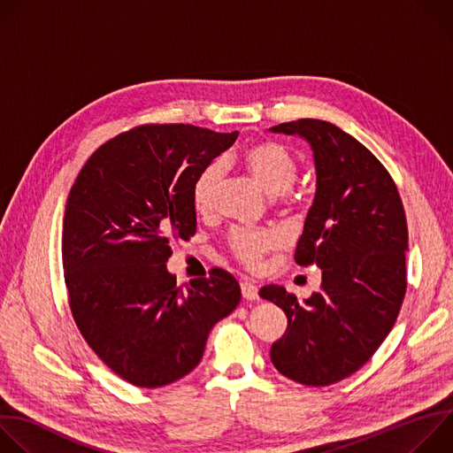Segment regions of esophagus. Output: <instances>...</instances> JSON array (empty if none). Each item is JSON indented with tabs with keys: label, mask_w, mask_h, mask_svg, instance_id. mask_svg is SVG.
I'll return each mask as SVG.
<instances>
[{
	"label": "esophagus",
	"mask_w": 453,
	"mask_h": 453,
	"mask_svg": "<svg viewBox=\"0 0 453 453\" xmlns=\"http://www.w3.org/2000/svg\"><path fill=\"white\" fill-rule=\"evenodd\" d=\"M240 287H242V296H243V299H247V301H256V299H257V287H256L254 283H250V281H242Z\"/></svg>",
	"instance_id": "34e87169"
}]
</instances>
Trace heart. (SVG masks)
Segmentation results:
<instances>
[{
  "label": "heart",
  "mask_w": 453,
  "mask_h": 453,
  "mask_svg": "<svg viewBox=\"0 0 453 453\" xmlns=\"http://www.w3.org/2000/svg\"><path fill=\"white\" fill-rule=\"evenodd\" d=\"M226 163L238 165L247 177L260 186L269 197L288 196V189L297 179L299 165L294 154L281 143L264 140L245 147L234 159ZM224 168L220 163L208 165L193 182L191 201L199 213H210L215 206L219 188L222 184ZM276 247V238L262 231L236 229L229 234V249L242 264L250 269L260 267L264 256Z\"/></svg>",
  "instance_id": "heart-1"
}]
</instances>
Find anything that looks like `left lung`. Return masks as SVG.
<instances>
[{"label":"left lung","mask_w":453,"mask_h":453,"mask_svg":"<svg viewBox=\"0 0 453 453\" xmlns=\"http://www.w3.org/2000/svg\"><path fill=\"white\" fill-rule=\"evenodd\" d=\"M271 133L313 152L315 197L294 257L322 274L303 303L280 285L260 290L288 319L271 360L294 381L325 387L358 371L395 326L407 290L405 211L389 172L337 125L303 118Z\"/></svg>","instance_id":"1"}]
</instances>
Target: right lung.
<instances>
[{
    "label": "right lung",
    "mask_w": 453,
    "mask_h": 453,
    "mask_svg": "<svg viewBox=\"0 0 453 453\" xmlns=\"http://www.w3.org/2000/svg\"><path fill=\"white\" fill-rule=\"evenodd\" d=\"M238 133L142 125L84 165L64 213L62 262L77 326L128 383L163 387L196 369L211 328L240 303L222 269L177 287L170 240L196 234L191 189Z\"/></svg>",
    "instance_id": "add662e5"
}]
</instances>
